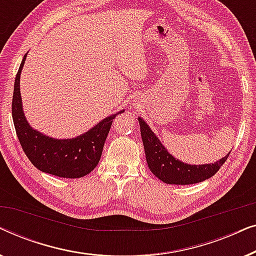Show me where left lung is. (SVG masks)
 <instances>
[{"label":"left lung","mask_w":256,"mask_h":256,"mask_svg":"<svg viewBox=\"0 0 256 256\" xmlns=\"http://www.w3.org/2000/svg\"><path fill=\"white\" fill-rule=\"evenodd\" d=\"M138 122L149 169L158 180L166 184L188 185L208 180L214 176L230 154L228 152L225 157L212 164H200V166L192 164L191 166V164L183 163L168 152L166 146L162 144V142L154 134V132L142 118H138Z\"/></svg>","instance_id":"8db88e82"}]
</instances>
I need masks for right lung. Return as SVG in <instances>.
<instances>
[{
	"label": "right lung",
	"mask_w": 256,
	"mask_h": 256,
	"mask_svg": "<svg viewBox=\"0 0 256 256\" xmlns=\"http://www.w3.org/2000/svg\"><path fill=\"white\" fill-rule=\"evenodd\" d=\"M26 54L17 72L12 96V120L17 138L30 162L43 172L62 178H80L90 174L99 163L113 118L110 115L88 132L73 138L58 140L34 129L23 113L20 90V72ZM124 112L122 110L118 114Z\"/></svg>",
	"instance_id": "obj_1"
}]
</instances>
